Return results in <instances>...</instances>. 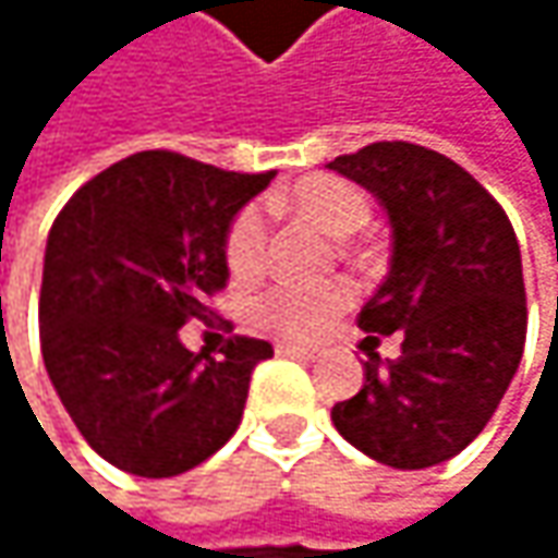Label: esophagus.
<instances>
[{
	"label": "esophagus",
	"mask_w": 558,
	"mask_h": 558,
	"mask_svg": "<svg viewBox=\"0 0 558 558\" xmlns=\"http://www.w3.org/2000/svg\"><path fill=\"white\" fill-rule=\"evenodd\" d=\"M280 355H290V359H300V362H313L316 352L313 349H303V345H278Z\"/></svg>",
	"instance_id": "esophagus-1"
}]
</instances>
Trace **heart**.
Segmentation results:
<instances>
[{
  "label": "heart",
  "mask_w": 558,
  "mask_h": 558,
  "mask_svg": "<svg viewBox=\"0 0 558 558\" xmlns=\"http://www.w3.org/2000/svg\"><path fill=\"white\" fill-rule=\"evenodd\" d=\"M280 203L306 219H313L319 229L332 235H352L359 232L368 216L372 203L365 190L342 177H310L300 180ZM265 245H268V226L258 206H248L239 213V219L229 229L226 239V262L235 278H248L262 268L265 262ZM352 290L339 280H323V283H278L265 290L252 303V319L283 339H316L332 316L349 303Z\"/></svg>",
  "instance_id": "1"
}]
</instances>
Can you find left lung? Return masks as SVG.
Wrapping results in <instances>:
<instances>
[{
  "label": "left lung",
  "mask_w": 558,
  "mask_h": 558,
  "mask_svg": "<svg viewBox=\"0 0 558 558\" xmlns=\"http://www.w3.org/2000/svg\"><path fill=\"white\" fill-rule=\"evenodd\" d=\"M388 213L390 271L362 306L365 385L332 407L359 452L390 469L459 456L492 420L526 339L520 245L498 199L439 151L375 142L329 161ZM401 359L381 363V335Z\"/></svg>",
  "instance_id": "1"
}]
</instances>
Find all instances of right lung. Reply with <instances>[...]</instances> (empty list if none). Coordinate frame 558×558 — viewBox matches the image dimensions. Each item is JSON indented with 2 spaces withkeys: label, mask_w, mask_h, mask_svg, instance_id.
Here are the masks:
<instances>
[{
  "label": "right lung",
  "mask_w": 558,
  "mask_h": 558,
  "mask_svg": "<svg viewBox=\"0 0 558 558\" xmlns=\"http://www.w3.org/2000/svg\"><path fill=\"white\" fill-rule=\"evenodd\" d=\"M173 151H138L86 180L45 248L41 355L83 439L116 469L170 478L219 452L242 423L248 381L275 349L235 336L190 352L180 326L226 287V239L271 183Z\"/></svg>",
  "instance_id": "add662e5"
}]
</instances>
